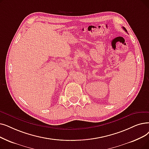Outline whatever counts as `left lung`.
Listing matches in <instances>:
<instances>
[{"mask_svg": "<svg viewBox=\"0 0 149 149\" xmlns=\"http://www.w3.org/2000/svg\"><path fill=\"white\" fill-rule=\"evenodd\" d=\"M123 29H124V30H125V31L126 32H127V30L125 29V27H123Z\"/></svg>", "mask_w": 149, "mask_h": 149, "instance_id": "1", "label": "left lung"}]
</instances>
